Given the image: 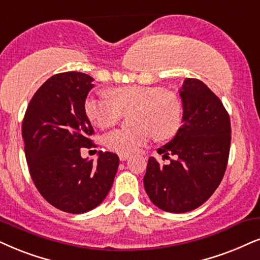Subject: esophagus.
<instances>
[{
    "mask_svg": "<svg viewBox=\"0 0 260 260\" xmlns=\"http://www.w3.org/2000/svg\"><path fill=\"white\" fill-rule=\"evenodd\" d=\"M128 157H129V154H126V153H120L119 154V158L121 160H126V159H128Z\"/></svg>",
    "mask_w": 260,
    "mask_h": 260,
    "instance_id": "esophagus-1",
    "label": "esophagus"
}]
</instances>
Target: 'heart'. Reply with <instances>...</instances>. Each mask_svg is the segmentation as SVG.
Here are the masks:
<instances>
[{"label":"heart","instance_id":"1","mask_svg":"<svg viewBox=\"0 0 260 260\" xmlns=\"http://www.w3.org/2000/svg\"><path fill=\"white\" fill-rule=\"evenodd\" d=\"M110 96H88L84 110L87 119L102 129L119 123L124 113L137 110L133 129H115L104 137L108 149L131 154L147 145L153 136L159 140L173 138L182 122V106L179 98L154 86L117 87Z\"/></svg>","mask_w":260,"mask_h":260}]
</instances>
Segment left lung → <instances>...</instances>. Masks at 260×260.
Masks as SVG:
<instances>
[{
	"instance_id": "obj_1",
	"label": "left lung",
	"mask_w": 260,
	"mask_h": 260,
	"mask_svg": "<svg viewBox=\"0 0 260 260\" xmlns=\"http://www.w3.org/2000/svg\"><path fill=\"white\" fill-rule=\"evenodd\" d=\"M182 126L157 152L169 158L159 164L150 157L144 187L157 208L167 212L192 211L221 183L231 150V119L222 102L203 81L187 78L180 90Z\"/></svg>"
}]
</instances>
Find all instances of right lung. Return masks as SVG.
Instances as JSON below:
<instances>
[{"label":"right lung","mask_w":260,"mask_h":260,"mask_svg":"<svg viewBox=\"0 0 260 260\" xmlns=\"http://www.w3.org/2000/svg\"><path fill=\"white\" fill-rule=\"evenodd\" d=\"M93 78L66 72L49 78L26 109L21 133L32 181L43 198L61 211L84 213L106 199L119 168V156L98 152L97 162L81 157L96 146L84 110Z\"/></svg>","instance_id":"obj_1"}]
</instances>
